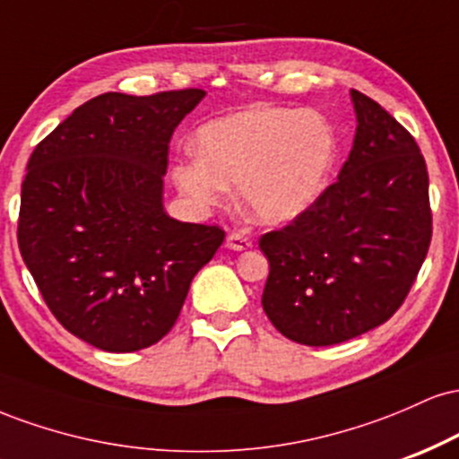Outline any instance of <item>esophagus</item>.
Instances as JSON below:
<instances>
[{
    "label": "esophagus",
    "mask_w": 459,
    "mask_h": 459,
    "mask_svg": "<svg viewBox=\"0 0 459 459\" xmlns=\"http://www.w3.org/2000/svg\"><path fill=\"white\" fill-rule=\"evenodd\" d=\"M226 246H229L230 250L241 252V250H250L252 241L247 239L246 235H241V233H230L229 237H226Z\"/></svg>",
    "instance_id": "34e87169"
}]
</instances>
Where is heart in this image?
I'll return each mask as SVG.
<instances>
[{
	"instance_id": "obj_1",
	"label": "heart",
	"mask_w": 459,
	"mask_h": 459,
	"mask_svg": "<svg viewBox=\"0 0 459 459\" xmlns=\"http://www.w3.org/2000/svg\"><path fill=\"white\" fill-rule=\"evenodd\" d=\"M198 152L172 166V181L196 207H215L239 186L241 204L263 224L291 222L317 200L336 157V134L319 112L247 108L203 125Z\"/></svg>"
}]
</instances>
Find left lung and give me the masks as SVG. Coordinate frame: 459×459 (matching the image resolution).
Listing matches in <instances>:
<instances>
[{"mask_svg":"<svg viewBox=\"0 0 459 459\" xmlns=\"http://www.w3.org/2000/svg\"><path fill=\"white\" fill-rule=\"evenodd\" d=\"M358 127L339 178L278 230L263 310L296 343L336 345L397 313L431 241L429 177L419 144L380 103L351 91Z\"/></svg>","mask_w":459,"mask_h":459,"instance_id":"left-lung-1","label":"left lung"}]
</instances>
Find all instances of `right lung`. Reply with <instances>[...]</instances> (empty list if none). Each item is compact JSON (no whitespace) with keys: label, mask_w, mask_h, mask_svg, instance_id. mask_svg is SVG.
I'll return each mask as SVG.
<instances>
[{"label":"right lung","mask_w":459,"mask_h":459,"mask_svg":"<svg viewBox=\"0 0 459 459\" xmlns=\"http://www.w3.org/2000/svg\"><path fill=\"white\" fill-rule=\"evenodd\" d=\"M200 88L105 92L36 146L21 186L19 250L54 317L105 351L170 332L224 229L172 220L161 204L168 144Z\"/></svg>","instance_id":"add662e5"}]
</instances>
